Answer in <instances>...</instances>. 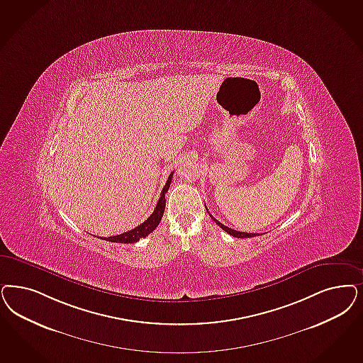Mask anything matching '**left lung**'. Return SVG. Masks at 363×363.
Listing matches in <instances>:
<instances>
[{
	"label": "left lung",
	"instance_id": "1",
	"mask_svg": "<svg viewBox=\"0 0 363 363\" xmlns=\"http://www.w3.org/2000/svg\"><path fill=\"white\" fill-rule=\"evenodd\" d=\"M209 216L212 217L213 221H214L217 225L220 226V228H223V230H225L226 233H229V235L233 236V238H247L257 236V233H245V232H238V230H235V229H232V228H228V226L224 225V224H221L218 220H216L211 213H209Z\"/></svg>",
	"mask_w": 363,
	"mask_h": 363
}]
</instances>
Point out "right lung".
Here are the masks:
<instances>
[{
  "instance_id": "right-lung-1",
  "label": "right lung",
  "mask_w": 363,
  "mask_h": 363,
  "mask_svg": "<svg viewBox=\"0 0 363 363\" xmlns=\"http://www.w3.org/2000/svg\"><path fill=\"white\" fill-rule=\"evenodd\" d=\"M173 174H174V173H172V174L169 175L167 182H166V185L163 186L161 197H160V200H158V203H157L154 212H152V214H151L150 217H149L145 223H142L140 225H138L137 228H134V229H131V230H128V232H125V233H122V235L101 238L106 240V241H111V242L131 244V242H137V241H139V238L149 236L151 232H152L157 226L160 225V223H161V220H162L163 212H164V205H166L164 194H166V191L170 188Z\"/></svg>"
}]
</instances>
